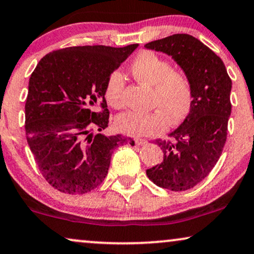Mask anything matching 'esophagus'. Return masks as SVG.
<instances>
[{"instance_id":"1","label":"esophagus","mask_w":254,"mask_h":254,"mask_svg":"<svg viewBox=\"0 0 254 254\" xmlns=\"http://www.w3.org/2000/svg\"><path fill=\"white\" fill-rule=\"evenodd\" d=\"M134 141H136L137 145H145V144L147 143L146 139H141V138H136V139H134Z\"/></svg>"}]
</instances>
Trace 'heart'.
I'll use <instances>...</instances> for the list:
<instances>
[{"mask_svg": "<svg viewBox=\"0 0 254 254\" xmlns=\"http://www.w3.org/2000/svg\"><path fill=\"white\" fill-rule=\"evenodd\" d=\"M139 82L154 86L151 113L125 111L116 118L117 130L132 137L153 136L166 129L167 123L179 124L187 117L192 103V87L184 69L173 68L168 60L151 51L138 53L130 66ZM104 96L114 109L124 106V77L118 70L108 76Z\"/></svg>", "mask_w": 254, "mask_h": 254, "instance_id": "obj_1", "label": "heart"}]
</instances>
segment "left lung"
<instances>
[{
  "label": "left lung",
  "mask_w": 254,
  "mask_h": 254,
  "mask_svg": "<svg viewBox=\"0 0 254 254\" xmlns=\"http://www.w3.org/2000/svg\"><path fill=\"white\" fill-rule=\"evenodd\" d=\"M145 47L172 56L190 79V111L170 139L155 140L164 161L146 171L159 187L187 190L208 177L222 154L231 115V79L217 54L187 33L154 40Z\"/></svg>",
  "instance_id": "8db88e82"
}]
</instances>
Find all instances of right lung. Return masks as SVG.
<instances>
[{
  "label": "right lung",
  "mask_w": 254,
  "mask_h": 254,
  "mask_svg": "<svg viewBox=\"0 0 254 254\" xmlns=\"http://www.w3.org/2000/svg\"><path fill=\"white\" fill-rule=\"evenodd\" d=\"M138 44L72 46L52 51L29 81L25 133L44 179L65 194H84L102 184L115 148L134 141L101 133L108 127V76Z\"/></svg>",
  "instance_id": "add662e5"
}]
</instances>
